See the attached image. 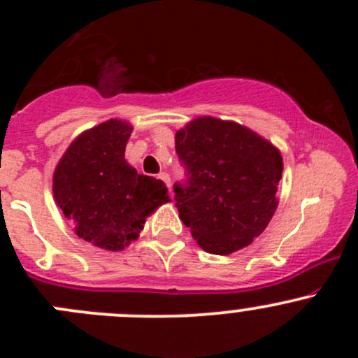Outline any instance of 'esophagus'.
<instances>
[{
  "label": "esophagus",
  "instance_id": "34e87169",
  "mask_svg": "<svg viewBox=\"0 0 358 358\" xmlns=\"http://www.w3.org/2000/svg\"><path fill=\"white\" fill-rule=\"evenodd\" d=\"M157 176H159V178L162 180V182L166 183V185H168V187H171V178H169V175H168V173H164V171H162V173H159ZM171 197H173V192H171Z\"/></svg>",
  "mask_w": 358,
  "mask_h": 358
}]
</instances>
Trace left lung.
Instances as JSON below:
<instances>
[{
    "mask_svg": "<svg viewBox=\"0 0 358 358\" xmlns=\"http://www.w3.org/2000/svg\"><path fill=\"white\" fill-rule=\"evenodd\" d=\"M187 180L175 183L180 220L204 251L249 246L275 213L282 156L268 140L234 121L194 119L175 136Z\"/></svg>",
    "mask_w": 358,
    "mask_h": 358,
    "instance_id": "1",
    "label": "left lung"
}]
</instances>
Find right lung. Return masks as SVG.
Segmentation results:
<instances>
[{"label":"right lung","mask_w":358,"mask_h":358,"mask_svg":"<svg viewBox=\"0 0 358 358\" xmlns=\"http://www.w3.org/2000/svg\"><path fill=\"white\" fill-rule=\"evenodd\" d=\"M131 124L109 119L83 131L53 173V197L76 236L107 251L138 237L145 218L169 201L161 180L138 175L124 159Z\"/></svg>","instance_id":"right-lung-1"}]
</instances>
